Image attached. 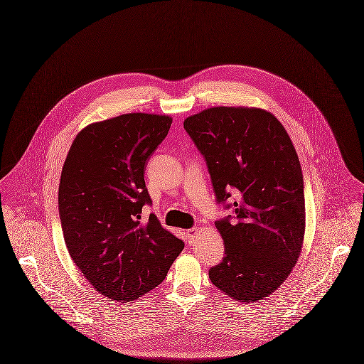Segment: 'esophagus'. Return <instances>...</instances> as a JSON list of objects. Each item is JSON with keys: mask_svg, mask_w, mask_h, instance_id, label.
Masks as SVG:
<instances>
[{"mask_svg": "<svg viewBox=\"0 0 364 364\" xmlns=\"http://www.w3.org/2000/svg\"><path fill=\"white\" fill-rule=\"evenodd\" d=\"M196 234H198V227H193V228L187 230V238H188V242H190V244L194 242V238H196Z\"/></svg>", "mask_w": 364, "mask_h": 364, "instance_id": "esophagus-1", "label": "esophagus"}]
</instances>
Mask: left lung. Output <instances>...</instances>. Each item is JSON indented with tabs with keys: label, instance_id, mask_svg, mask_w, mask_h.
I'll use <instances>...</instances> for the list:
<instances>
[{
	"label": "left lung",
	"instance_id": "obj_1",
	"mask_svg": "<svg viewBox=\"0 0 364 364\" xmlns=\"http://www.w3.org/2000/svg\"><path fill=\"white\" fill-rule=\"evenodd\" d=\"M184 129L206 161L216 200L234 199L227 205L234 219L215 223L225 255L209 279L235 301L264 299L289 276L304 245V176L292 141L260 108H208L188 116Z\"/></svg>",
	"mask_w": 364,
	"mask_h": 364
}]
</instances>
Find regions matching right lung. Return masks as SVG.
<instances>
[{"mask_svg": "<svg viewBox=\"0 0 364 364\" xmlns=\"http://www.w3.org/2000/svg\"><path fill=\"white\" fill-rule=\"evenodd\" d=\"M168 114L126 113L76 136L59 183V216L77 269L104 296L130 302L159 285L184 242L162 227L145 187L146 161L168 136Z\"/></svg>", "mask_w": 364, "mask_h": 364, "instance_id": "obj_1", "label": "right lung"}]
</instances>
